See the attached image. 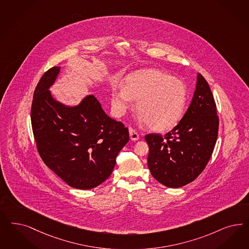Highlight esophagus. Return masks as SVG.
<instances>
[{"mask_svg": "<svg viewBox=\"0 0 249 249\" xmlns=\"http://www.w3.org/2000/svg\"><path fill=\"white\" fill-rule=\"evenodd\" d=\"M129 135H130L131 140H133V141H137L139 139V135L137 134V131L132 127L129 128Z\"/></svg>", "mask_w": 249, "mask_h": 249, "instance_id": "obj_1", "label": "esophagus"}]
</instances>
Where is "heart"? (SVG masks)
I'll return each instance as SVG.
<instances>
[{"instance_id":"1","label":"heart","mask_w":249,"mask_h":249,"mask_svg":"<svg viewBox=\"0 0 249 249\" xmlns=\"http://www.w3.org/2000/svg\"><path fill=\"white\" fill-rule=\"evenodd\" d=\"M137 102L140 119L160 133L174 128L183 117L188 89L184 83L159 70H141L128 75L124 87L112 91V106L123 115Z\"/></svg>"}]
</instances>
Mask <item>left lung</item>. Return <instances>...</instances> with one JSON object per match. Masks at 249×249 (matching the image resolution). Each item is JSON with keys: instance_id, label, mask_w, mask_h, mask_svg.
Here are the masks:
<instances>
[{"instance_id": "8db88e82", "label": "left lung", "mask_w": 249, "mask_h": 249, "mask_svg": "<svg viewBox=\"0 0 249 249\" xmlns=\"http://www.w3.org/2000/svg\"><path fill=\"white\" fill-rule=\"evenodd\" d=\"M219 128L216 105L208 82L197 76L193 101L184 116L164 137L148 134L147 166L152 176L169 188H179L193 181L205 169Z\"/></svg>"}]
</instances>
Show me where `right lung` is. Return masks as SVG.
Wrapping results in <instances>:
<instances>
[{
  "mask_svg": "<svg viewBox=\"0 0 249 249\" xmlns=\"http://www.w3.org/2000/svg\"><path fill=\"white\" fill-rule=\"evenodd\" d=\"M60 71L53 67L37 83L31 124L37 151L49 169L71 187L93 189L112 174L116 157L129 141L128 129L109 117L93 95L66 106L48 89Z\"/></svg>",
  "mask_w": 249,
  "mask_h": 249,
  "instance_id": "obj_1",
  "label": "right lung"
}]
</instances>
